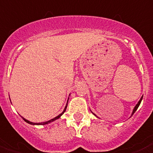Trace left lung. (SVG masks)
Masks as SVG:
<instances>
[{
	"label": "left lung",
	"mask_w": 153,
	"mask_h": 153,
	"mask_svg": "<svg viewBox=\"0 0 153 153\" xmlns=\"http://www.w3.org/2000/svg\"><path fill=\"white\" fill-rule=\"evenodd\" d=\"M142 97H143V96H142V97H141V99H140V100H139V102H138V104H137L136 105H135V108H134V109H133V111H132V114H131V115H133V114H134V113H135V112L136 111V110H137V109H138V108H139V105H140L141 101H142ZM94 115H95V114H94ZM95 116H96V115H95Z\"/></svg>",
	"instance_id": "left-lung-1"
}]
</instances>
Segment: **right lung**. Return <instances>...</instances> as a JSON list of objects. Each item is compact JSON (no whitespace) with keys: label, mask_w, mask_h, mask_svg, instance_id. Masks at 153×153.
<instances>
[{"label":"right lung","mask_w":153,"mask_h":153,"mask_svg":"<svg viewBox=\"0 0 153 153\" xmlns=\"http://www.w3.org/2000/svg\"><path fill=\"white\" fill-rule=\"evenodd\" d=\"M67 103H68V100H67ZM66 108H67V104H66V107H65V108H64V110H63V111L62 112V113H61L60 114H59L58 116H56V117H54V118H53V119H51V120H49V121H45V122H41V123H34V122H31V121H28V120H26L25 118H24V117H22V118H23V120H24L25 121V122H27V123H28V124H30V125H46V124H49V123H50V122H53V121H56V119H58V118H59V117H61V116L62 115V114H63V113L65 111H66Z\"/></svg>","instance_id":"right-lung-1"}]
</instances>
